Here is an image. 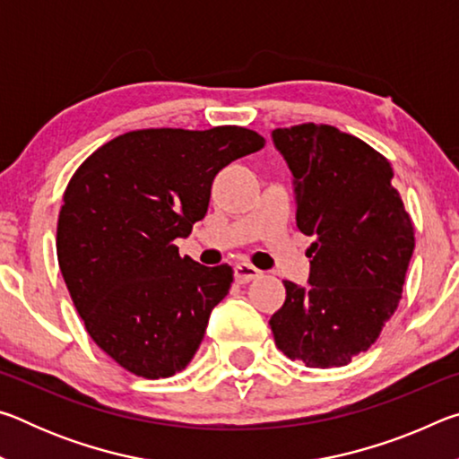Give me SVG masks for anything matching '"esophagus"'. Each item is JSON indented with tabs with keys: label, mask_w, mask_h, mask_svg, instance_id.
<instances>
[{
	"label": "esophagus",
	"mask_w": 459,
	"mask_h": 459,
	"mask_svg": "<svg viewBox=\"0 0 459 459\" xmlns=\"http://www.w3.org/2000/svg\"><path fill=\"white\" fill-rule=\"evenodd\" d=\"M259 275H261V271L257 267L248 265V263H238V265H235L237 283H248V281H253V279H257Z\"/></svg>",
	"instance_id": "1"
}]
</instances>
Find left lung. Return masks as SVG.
I'll use <instances>...</instances> for the list:
<instances>
[{
  "label": "left lung",
  "instance_id": "1",
  "mask_svg": "<svg viewBox=\"0 0 459 459\" xmlns=\"http://www.w3.org/2000/svg\"><path fill=\"white\" fill-rule=\"evenodd\" d=\"M295 178L298 229L309 287L283 281L285 304L269 320L279 351L309 368L346 367L367 352L397 312L415 232L383 153L332 126L273 131Z\"/></svg>",
  "mask_w": 459,
  "mask_h": 459
}]
</instances>
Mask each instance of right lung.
<instances>
[{
    "label": "right lung",
    "instance_id": "obj_1",
    "mask_svg": "<svg viewBox=\"0 0 459 459\" xmlns=\"http://www.w3.org/2000/svg\"><path fill=\"white\" fill-rule=\"evenodd\" d=\"M263 145L238 126L137 129L73 174L58 214V265L89 336L131 375L168 378L196 354L232 269L180 257L174 240L204 219L219 169Z\"/></svg>",
    "mask_w": 459,
    "mask_h": 459
}]
</instances>
